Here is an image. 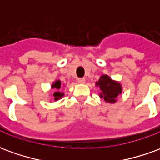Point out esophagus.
I'll use <instances>...</instances> for the list:
<instances>
[{"mask_svg":"<svg viewBox=\"0 0 160 160\" xmlns=\"http://www.w3.org/2000/svg\"><path fill=\"white\" fill-rule=\"evenodd\" d=\"M77 80H78V82H79V83H80V84L85 83V81H86L85 78H79V79H78Z\"/></svg>","mask_w":160,"mask_h":160,"instance_id":"obj_1","label":"esophagus"}]
</instances>
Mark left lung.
Here are the masks:
<instances>
[{"instance_id":"8db88e82","label":"left lung","mask_w":160,"mask_h":160,"mask_svg":"<svg viewBox=\"0 0 160 160\" xmlns=\"http://www.w3.org/2000/svg\"><path fill=\"white\" fill-rule=\"evenodd\" d=\"M100 87L102 93L100 97L108 103H115L117 101L118 95L122 93V87L120 83L112 80L108 75H102L96 83Z\"/></svg>"}]
</instances>
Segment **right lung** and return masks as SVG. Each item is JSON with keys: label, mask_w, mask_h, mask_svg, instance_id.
<instances>
[{"label": "right lung", "mask_w": 160, "mask_h": 160, "mask_svg": "<svg viewBox=\"0 0 160 160\" xmlns=\"http://www.w3.org/2000/svg\"><path fill=\"white\" fill-rule=\"evenodd\" d=\"M51 87H52V88H56V89H60V88H61V81H60V80H56V82H54V83L52 84ZM53 95H54V97H55V100H58L59 98L63 97L64 93H61L60 92H56Z\"/></svg>", "instance_id": "right-lung-1"}]
</instances>
